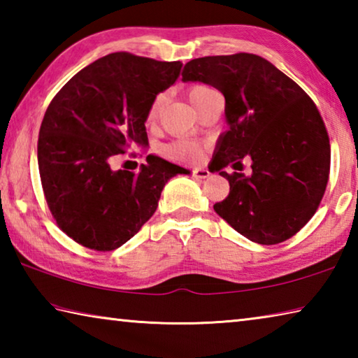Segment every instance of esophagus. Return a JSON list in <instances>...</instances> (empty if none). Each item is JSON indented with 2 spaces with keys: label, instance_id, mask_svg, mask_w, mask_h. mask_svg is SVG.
I'll return each instance as SVG.
<instances>
[{
  "label": "esophagus",
  "instance_id": "1",
  "mask_svg": "<svg viewBox=\"0 0 358 358\" xmlns=\"http://www.w3.org/2000/svg\"><path fill=\"white\" fill-rule=\"evenodd\" d=\"M192 177L197 178V180H205L210 177V172L207 169H202V167H197V169H192Z\"/></svg>",
  "mask_w": 358,
  "mask_h": 358
}]
</instances>
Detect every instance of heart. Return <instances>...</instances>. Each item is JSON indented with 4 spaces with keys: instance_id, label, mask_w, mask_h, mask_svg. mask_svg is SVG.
I'll return each mask as SVG.
<instances>
[{
    "instance_id": "heart-1",
    "label": "heart",
    "mask_w": 358,
    "mask_h": 358,
    "mask_svg": "<svg viewBox=\"0 0 358 358\" xmlns=\"http://www.w3.org/2000/svg\"><path fill=\"white\" fill-rule=\"evenodd\" d=\"M211 92H213V90L210 87H205V85H192V87L187 88V99H189L191 104L197 108V106L201 104V101ZM164 104H166L164 93L155 96L147 110V123H155L157 117H159ZM162 153H164L167 157H172V159H178V161H197L199 157L202 156V147L199 143L191 142V141H173L162 147Z\"/></svg>"
}]
</instances>
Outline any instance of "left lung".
<instances>
[{"mask_svg":"<svg viewBox=\"0 0 358 358\" xmlns=\"http://www.w3.org/2000/svg\"><path fill=\"white\" fill-rule=\"evenodd\" d=\"M183 82L211 85L226 99L229 129L220 137L213 169L230 185L213 208L259 245L294 237L316 213L330 173V141L316 104L292 78L252 53L191 59ZM246 155L251 178L237 169Z\"/></svg>","mask_w":358,"mask_h":358,"instance_id":"obj_1","label":"left lung"}]
</instances>
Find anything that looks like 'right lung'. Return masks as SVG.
<instances>
[{
    "mask_svg": "<svg viewBox=\"0 0 358 358\" xmlns=\"http://www.w3.org/2000/svg\"><path fill=\"white\" fill-rule=\"evenodd\" d=\"M181 66L110 53L77 72L48 104L38 141L42 189L58 227L82 246L124 245L153 216L167 181L189 173L151 155L138 173L112 169L115 156L148 145V107Z\"/></svg>",
    "mask_w": 358,
    "mask_h": 358,
    "instance_id": "obj_1",
    "label": "right lung"
}]
</instances>
